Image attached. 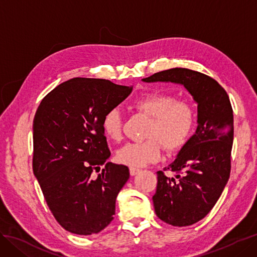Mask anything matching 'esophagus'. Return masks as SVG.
Here are the masks:
<instances>
[{"mask_svg": "<svg viewBox=\"0 0 257 257\" xmlns=\"http://www.w3.org/2000/svg\"><path fill=\"white\" fill-rule=\"evenodd\" d=\"M139 172H141V169H138V168H135V167H131V168H130V174H131V176H135V175H137Z\"/></svg>", "mask_w": 257, "mask_h": 257, "instance_id": "esophagus-1", "label": "esophagus"}]
</instances>
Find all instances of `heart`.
<instances>
[{"label":"heart","instance_id":"heart-1","mask_svg":"<svg viewBox=\"0 0 257 257\" xmlns=\"http://www.w3.org/2000/svg\"><path fill=\"white\" fill-rule=\"evenodd\" d=\"M135 106L152 118L147 134L150 139L122 146L115 153L116 161L120 164L143 167L160 161L163 151L159 141L165 149L170 151L179 149L188 142L195 122L190 105L177 102L173 95L166 93L149 92L139 96L135 100ZM102 127L108 138L119 141L122 134V119L119 109L112 108L104 114Z\"/></svg>","mask_w":257,"mask_h":257}]
</instances>
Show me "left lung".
<instances>
[{
	"label": "left lung",
	"instance_id": "8db88e82",
	"mask_svg": "<svg viewBox=\"0 0 257 257\" xmlns=\"http://www.w3.org/2000/svg\"><path fill=\"white\" fill-rule=\"evenodd\" d=\"M142 80L181 84L197 104L195 134L165 167L178 174V180L160 170L152 197L155 213L162 221L173 226H189L210 212L229 179L234 139L230 100L219 82L188 68H170Z\"/></svg>",
	"mask_w": 257,
	"mask_h": 257
}]
</instances>
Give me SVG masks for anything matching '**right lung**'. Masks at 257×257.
<instances>
[{
  "label": "right lung",
  "mask_w": 257,
  "mask_h": 257,
  "mask_svg": "<svg viewBox=\"0 0 257 257\" xmlns=\"http://www.w3.org/2000/svg\"><path fill=\"white\" fill-rule=\"evenodd\" d=\"M132 88L106 79L73 78L49 92L33 121V173L58 223L76 235H92L113 220L115 198L130 178L110 157L104 114ZM104 168L97 177L100 166Z\"/></svg>",
  "instance_id": "1"
}]
</instances>
